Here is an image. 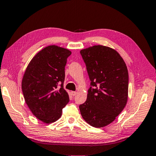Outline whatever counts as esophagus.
<instances>
[{
    "instance_id": "1",
    "label": "esophagus",
    "mask_w": 156,
    "mask_h": 156,
    "mask_svg": "<svg viewBox=\"0 0 156 156\" xmlns=\"http://www.w3.org/2000/svg\"><path fill=\"white\" fill-rule=\"evenodd\" d=\"M71 93H72V95L73 96H75V95H76V93H76V91H72V92H71Z\"/></svg>"
}]
</instances>
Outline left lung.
Masks as SVG:
<instances>
[{
  "mask_svg": "<svg viewBox=\"0 0 156 156\" xmlns=\"http://www.w3.org/2000/svg\"><path fill=\"white\" fill-rule=\"evenodd\" d=\"M80 54L91 85L87 101L79 106L81 115L93 127H105L115 121L127 104V66L119 54L108 46L89 47Z\"/></svg>",
  "mask_w": 156,
  "mask_h": 156,
  "instance_id": "obj_1",
  "label": "left lung"
}]
</instances>
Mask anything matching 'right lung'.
Returning a JSON list of instances; mask_svg holds the SVG:
<instances>
[{
  "label": "right lung",
  "mask_w": 156,
  "mask_h": 156,
  "mask_svg": "<svg viewBox=\"0 0 156 156\" xmlns=\"http://www.w3.org/2000/svg\"><path fill=\"white\" fill-rule=\"evenodd\" d=\"M71 54L64 48L48 46L36 54L25 70L22 80L24 100L34 116L45 123L57 121L69 102L63 83Z\"/></svg>",
  "instance_id": "1"
}]
</instances>
